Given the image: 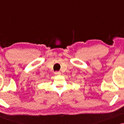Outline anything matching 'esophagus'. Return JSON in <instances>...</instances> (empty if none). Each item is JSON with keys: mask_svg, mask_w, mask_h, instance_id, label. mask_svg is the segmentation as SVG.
I'll return each mask as SVG.
<instances>
[{"mask_svg": "<svg viewBox=\"0 0 124 124\" xmlns=\"http://www.w3.org/2000/svg\"><path fill=\"white\" fill-rule=\"evenodd\" d=\"M55 75H60L61 73L60 72H55Z\"/></svg>", "mask_w": 124, "mask_h": 124, "instance_id": "esophagus-1", "label": "esophagus"}]
</instances>
